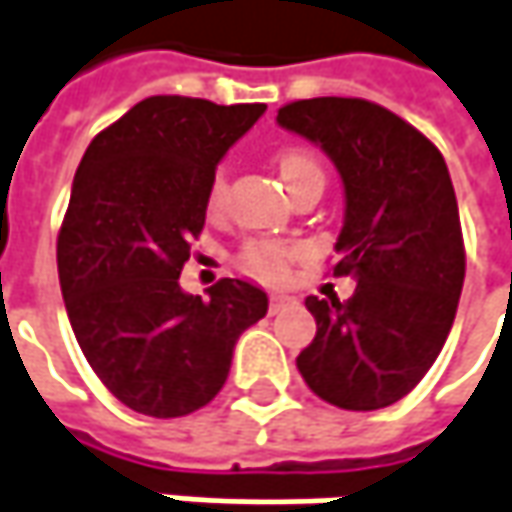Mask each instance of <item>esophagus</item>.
<instances>
[{"label":"esophagus","mask_w":512,"mask_h":512,"mask_svg":"<svg viewBox=\"0 0 512 512\" xmlns=\"http://www.w3.org/2000/svg\"><path fill=\"white\" fill-rule=\"evenodd\" d=\"M289 301H292L289 295H269V313H272V316H275V313H281Z\"/></svg>","instance_id":"1"}]
</instances>
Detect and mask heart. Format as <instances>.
Here are the masks:
<instances>
[{"label": "heart", "instance_id": "b5f03b06", "mask_svg": "<svg viewBox=\"0 0 512 512\" xmlns=\"http://www.w3.org/2000/svg\"><path fill=\"white\" fill-rule=\"evenodd\" d=\"M278 170H281V179L286 182V188H292L295 182H301L304 176L310 173H321L316 156L307 153V150H298V147H289L278 153ZM226 199V176L217 173L214 182H211V191H208V208L217 211ZM304 255L301 246H292V243H281V240H249L240 255H237V266L252 275L263 284H284L289 278V266L292 260Z\"/></svg>", "mask_w": 512, "mask_h": 512}]
</instances>
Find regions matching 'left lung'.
<instances>
[{"instance_id":"1","label":"left lung","mask_w":512,"mask_h":512,"mask_svg":"<svg viewBox=\"0 0 512 512\" xmlns=\"http://www.w3.org/2000/svg\"><path fill=\"white\" fill-rule=\"evenodd\" d=\"M278 124L339 170L345 226L333 275L356 278L347 301L307 298L316 339L298 371L330 406H391L432 368L458 313L466 255L446 162L420 130L362 98L295 101Z\"/></svg>"}]
</instances>
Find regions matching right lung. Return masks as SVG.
Instances as JSON below:
<instances>
[{"label":"right lung","instance_id":"obj_1","mask_svg":"<svg viewBox=\"0 0 512 512\" xmlns=\"http://www.w3.org/2000/svg\"><path fill=\"white\" fill-rule=\"evenodd\" d=\"M263 112L266 104L153 95L80 159L57 237L60 289L86 362L138 414L208 406L240 333L269 310L266 292L240 278L217 281L208 298L179 286L214 170Z\"/></svg>","mask_w":512,"mask_h":512}]
</instances>
